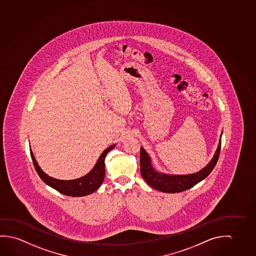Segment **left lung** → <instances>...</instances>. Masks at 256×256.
Wrapping results in <instances>:
<instances>
[{
  "label": "left lung",
  "mask_w": 256,
  "mask_h": 256,
  "mask_svg": "<svg viewBox=\"0 0 256 256\" xmlns=\"http://www.w3.org/2000/svg\"><path fill=\"white\" fill-rule=\"evenodd\" d=\"M220 144L222 135L214 156L206 166L196 174L184 175L166 174L158 172L152 166L150 156L142 146L140 161L142 178L145 180V182L150 187L156 190L166 193H178L187 190L188 188L194 187L196 184L203 180L204 178H206L207 176L211 174L219 158Z\"/></svg>",
  "instance_id": "1"
}]
</instances>
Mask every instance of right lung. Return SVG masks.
I'll return each mask as SVG.
<instances>
[{"mask_svg": "<svg viewBox=\"0 0 256 256\" xmlns=\"http://www.w3.org/2000/svg\"><path fill=\"white\" fill-rule=\"evenodd\" d=\"M114 145L108 146L100 156L98 159L97 162L95 164L92 170L89 174L82 176L81 178L70 180H63L52 178L48 174H46L44 170H42L38 166L36 160L34 156L32 150H30V154L32 156V162L37 174L40 176L44 182L49 185L50 187L53 188L54 190L58 191L61 194L70 196H84L94 193L100 187L104 178H105V158L106 154L110 152Z\"/></svg>", "mask_w": 256, "mask_h": 256, "instance_id": "right-lung-1", "label": "right lung"}]
</instances>
